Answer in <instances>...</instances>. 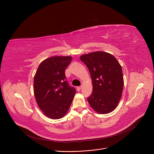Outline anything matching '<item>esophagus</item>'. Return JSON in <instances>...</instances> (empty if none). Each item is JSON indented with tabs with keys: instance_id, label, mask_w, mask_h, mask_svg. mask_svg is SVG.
I'll list each match as a JSON object with an SVG mask.
<instances>
[{
	"instance_id": "1",
	"label": "esophagus",
	"mask_w": 154,
	"mask_h": 154,
	"mask_svg": "<svg viewBox=\"0 0 154 154\" xmlns=\"http://www.w3.org/2000/svg\"><path fill=\"white\" fill-rule=\"evenodd\" d=\"M77 90L78 91H80V89H81L82 88V86H79V87H77Z\"/></svg>"
}]
</instances>
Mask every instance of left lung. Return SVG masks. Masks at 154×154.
Returning <instances> with one entry per match:
<instances>
[{"label": "left lung", "instance_id": "obj_1", "mask_svg": "<svg viewBox=\"0 0 154 154\" xmlns=\"http://www.w3.org/2000/svg\"><path fill=\"white\" fill-rule=\"evenodd\" d=\"M90 72L93 91L87 98L91 107L98 114L114 111L122 97L124 77L122 67L115 57L97 51L80 57Z\"/></svg>", "mask_w": 154, "mask_h": 154}]
</instances>
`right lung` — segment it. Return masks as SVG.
I'll return each mask as SVG.
<instances>
[{
    "label": "right lung",
    "instance_id": "obj_1",
    "mask_svg": "<svg viewBox=\"0 0 154 154\" xmlns=\"http://www.w3.org/2000/svg\"><path fill=\"white\" fill-rule=\"evenodd\" d=\"M71 56H53L40 63L34 78V93L38 108L52 119L67 113L76 91L69 86L65 75Z\"/></svg>",
    "mask_w": 154,
    "mask_h": 154
}]
</instances>
